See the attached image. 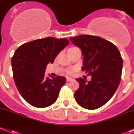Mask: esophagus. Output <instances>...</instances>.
<instances>
[{
    "label": "esophagus",
    "instance_id": "34e87169",
    "mask_svg": "<svg viewBox=\"0 0 134 134\" xmlns=\"http://www.w3.org/2000/svg\"><path fill=\"white\" fill-rule=\"evenodd\" d=\"M73 80H74V79H72V78H69V77H67V78H66V81H67V82L72 81Z\"/></svg>",
    "mask_w": 134,
    "mask_h": 134
}]
</instances>
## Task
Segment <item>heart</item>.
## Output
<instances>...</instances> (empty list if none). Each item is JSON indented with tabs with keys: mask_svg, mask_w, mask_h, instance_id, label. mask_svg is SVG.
I'll return each instance as SVG.
<instances>
[{
	"mask_svg": "<svg viewBox=\"0 0 134 134\" xmlns=\"http://www.w3.org/2000/svg\"><path fill=\"white\" fill-rule=\"evenodd\" d=\"M72 72H73V70H70L68 71V74H72Z\"/></svg>",
	"mask_w": 134,
	"mask_h": 134,
	"instance_id": "obj_1",
	"label": "heart"
}]
</instances>
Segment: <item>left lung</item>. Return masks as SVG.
Returning <instances> with one entry per match:
<instances>
[{"instance_id": "1", "label": "left lung", "mask_w": 134, "mask_h": 134, "mask_svg": "<svg viewBox=\"0 0 134 134\" xmlns=\"http://www.w3.org/2000/svg\"><path fill=\"white\" fill-rule=\"evenodd\" d=\"M70 40L80 48L83 55V67L92 76L76 79L79 88L74 93L76 101L87 109L102 107L111 99L120 83L123 60L115 46L100 37L80 35Z\"/></svg>"}]
</instances>
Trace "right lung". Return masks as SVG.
<instances>
[{
    "label": "right lung",
    "mask_w": 134,
    "mask_h": 134,
    "mask_svg": "<svg viewBox=\"0 0 134 134\" xmlns=\"http://www.w3.org/2000/svg\"><path fill=\"white\" fill-rule=\"evenodd\" d=\"M69 43L67 39L50 37L19 46L12 57L13 79L19 92L29 104L43 108L55 102L66 78L45 77L47 65Z\"/></svg>",
    "instance_id": "obj_1"
}]
</instances>
